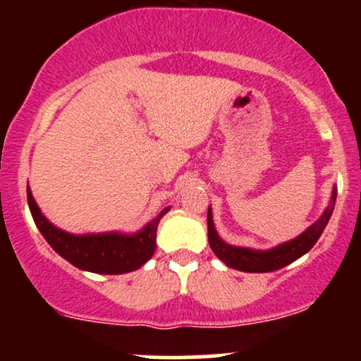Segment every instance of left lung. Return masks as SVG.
<instances>
[{
  "label": "left lung",
  "instance_id": "obj_1",
  "mask_svg": "<svg viewBox=\"0 0 361 361\" xmlns=\"http://www.w3.org/2000/svg\"><path fill=\"white\" fill-rule=\"evenodd\" d=\"M334 202H336V190L333 192L329 205L324 210V214L321 215V219L316 224L309 227L304 234H300L299 238L292 239V241L280 244V246L273 247L270 251H252L247 247H235L229 246L219 238L215 233L214 221H212V210L209 209V215H207V224H209V244L212 247L219 259H222L227 267L234 268L239 271H250V273H264V271H275L280 268L287 267V264L300 258L302 255H305L314 244L317 243V239L321 238L322 231L329 222L331 214L334 210Z\"/></svg>",
  "mask_w": 361,
  "mask_h": 361
}]
</instances>
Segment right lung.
Segmentation results:
<instances>
[{
	"label": "right lung",
	"instance_id": "1",
	"mask_svg": "<svg viewBox=\"0 0 361 361\" xmlns=\"http://www.w3.org/2000/svg\"><path fill=\"white\" fill-rule=\"evenodd\" d=\"M27 200L37 227L45 241L51 244L52 250L80 270L102 273V275H120L142 267L154 255L157 224L169 210V207L161 210L154 221L149 222L137 234L74 235L57 229L44 217L28 186Z\"/></svg>",
	"mask_w": 361,
	"mask_h": 361
}]
</instances>
